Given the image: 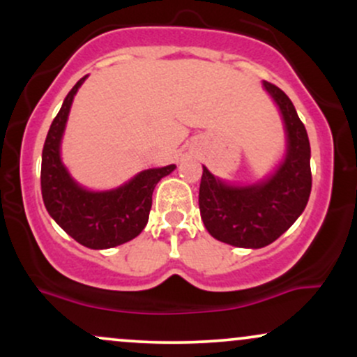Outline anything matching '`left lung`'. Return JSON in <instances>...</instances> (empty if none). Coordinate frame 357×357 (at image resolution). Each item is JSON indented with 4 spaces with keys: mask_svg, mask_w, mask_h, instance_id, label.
Masks as SVG:
<instances>
[{
    "mask_svg": "<svg viewBox=\"0 0 357 357\" xmlns=\"http://www.w3.org/2000/svg\"><path fill=\"white\" fill-rule=\"evenodd\" d=\"M285 130V151L273 171L250 184L225 181L203 166L199 211L213 238L238 248H261L275 241L305 210L312 188L310 144L292 100L264 82Z\"/></svg>",
    "mask_w": 357,
    "mask_h": 357,
    "instance_id": "left-lung-1",
    "label": "left lung"
}]
</instances>
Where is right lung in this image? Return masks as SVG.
Here are the masks:
<instances>
[{
	"instance_id": "add662e5",
	"label": "right lung",
	"mask_w": 357,
	"mask_h": 357,
	"mask_svg": "<svg viewBox=\"0 0 357 357\" xmlns=\"http://www.w3.org/2000/svg\"><path fill=\"white\" fill-rule=\"evenodd\" d=\"M87 75L73 85L53 119L42 153V196L48 215L65 233L92 250L114 248L144 230L153 206L155 184L176 165L151 167L112 190L82 186L61 161V141L77 96Z\"/></svg>"
}]
</instances>
